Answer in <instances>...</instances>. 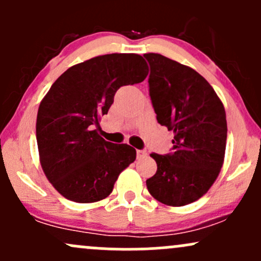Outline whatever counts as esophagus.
Listing matches in <instances>:
<instances>
[{
    "label": "esophagus",
    "mask_w": 261,
    "mask_h": 261,
    "mask_svg": "<svg viewBox=\"0 0 261 261\" xmlns=\"http://www.w3.org/2000/svg\"><path fill=\"white\" fill-rule=\"evenodd\" d=\"M147 157V151L145 149H137V160H143Z\"/></svg>",
    "instance_id": "1"
}]
</instances>
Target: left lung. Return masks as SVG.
<instances>
[{"instance_id":"obj_1","label":"left lung","mask_w":261,"mask_h":261,"mask_svg":"<svg viewBox=\"0 0 261 261\" xmlns=\"http://www.w3.org/2000/svg\"><path fill=\"white\" fill-rule=\"evenodd\" d=\"M149 95L157 120L173 131V153H152L155 174L146 185L155 200L184 206L205 195L223 166L227 120L211 85L189 66L161 54H145Z\"/></svg>"}]
</instances>
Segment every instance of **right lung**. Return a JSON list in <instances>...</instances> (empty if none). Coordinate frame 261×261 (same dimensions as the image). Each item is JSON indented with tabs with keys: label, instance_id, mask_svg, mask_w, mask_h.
<instances>
[{
	"label": "right lung",
	"instance_id": "right-lung-1",
	"mask_svg": "<svg viewBox=\"0 0 261 261\" xmlns=\"http://www.w3.org/2000/svg\"><path fill=\"white\" fill-rule=\"evenodd\" d=\"M148 74L137 54H107L73 65L54 82L37 116L39 160L47 180L71 201L97 202L113 191L136 160L126 143L108 142L94 130L122 86Z\"/></svg>",
	"mask_w": 261,
	"mask_h": 261
}]
</instances>
